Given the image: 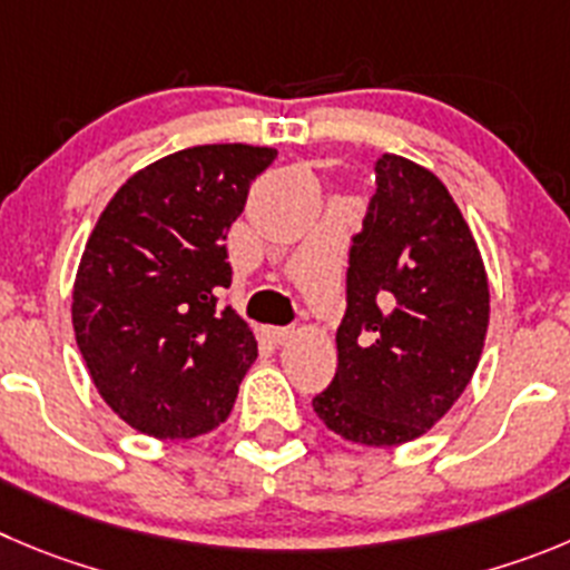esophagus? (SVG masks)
<instances>
[{
  "instance_id": "34e87169",
  "label": "esophagus",
  "mask_w": 570,
  "mask_h": 570,
  "mask_svg": "<svg viewBox=\"0 0 570 570\" xmlns=\"http://www.w3.org/2000/svg\"><path fill=\"white\" fill-rule=\"evenodd\" d=\"M261 334H264V337H267L273 345H281V343H286V340L292 337V328H284V326H264V328H261Z\"/></svg>"
}]
</instances>
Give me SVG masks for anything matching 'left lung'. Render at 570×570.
Listing matches in <instances>:
<instances>
[{"mask_svg":"<svg viewBox=\"0 0 570 570\" xmlns=\"http://www.w3.org/2000/svg\"><path fill=\"white\" fill-rule=\"evenodd\" d=\"M351 236L337 374L312 399L328 430L365 446L419 439L464 393L489 326L478 244L435 174L396 154Z\"/></svg>","mask_w":570,"mask_h":570,"instance_id":"left-lung-1","label":"left lung"}]
</instances>
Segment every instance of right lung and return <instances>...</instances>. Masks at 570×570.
Returning <instances> with one entry per match:
<instances>
[{
  "mask_svg": "<svg viewBox=\"0 0 570 570\" xmlns=\"http://www.w3.org/2000/svg\"><path fill=\"white\" fill-rule=\"evenodd\" d=\"M275 148L216 142L168 154L111 196L72 289V326L106 405L154 439H196L233 411L258 357L222 306L227 230Z\"/></svg>",
  "mask_w": 570,
  "mask_h": 570,
  "instance_id": "right-lung-1",
  "label": "right lung"
}]
</instances>
